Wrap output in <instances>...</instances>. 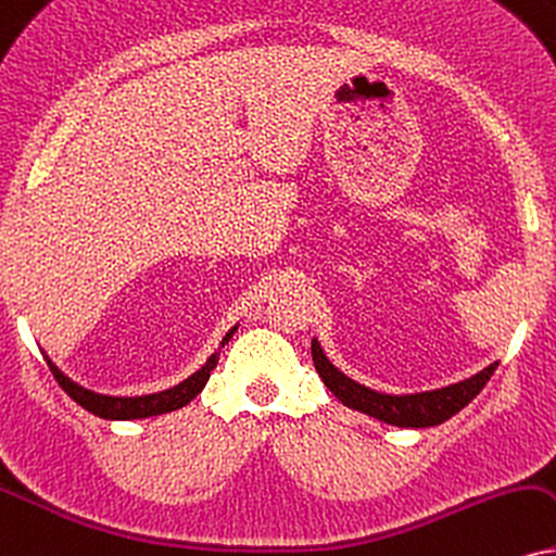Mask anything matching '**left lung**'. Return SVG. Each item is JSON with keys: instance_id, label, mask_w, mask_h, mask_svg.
Listing matches in <instances>:
<instances>
[{"instance_id": "left-lung-1", "label": "left lung", "mask_w": 556, "mask_h": 556, "mask_svg": "<svg viewBox=\"0 0 556 556\" xmlns=\"http://www.w3.org/2000/svg\"><path fill=\"white\" fill-rule=\"evenodd\" d=\"M312 361L319 379L325 381V387L330 389L345 407L358 409L363 415H371L381 422L400 425V428H433V425L445 422L482 392L484 383L490 381V376L495 374L497 368V363H492V366L475 374L471 379L451 383V387L443 389H433V392L383 394L363 387V383L353 381L351 376L342 374L340 368H334L325 351H321L317 338L312 340Z\"/></svg>"}]
</instances>
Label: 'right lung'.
<instances>
[{
    "label": "right lung",
    "mask_w": 556,
    "mask_h": 556,
    "mask_svg": "<svg viewBox=\"0 0 556 556\" xmlns=\"http://www.w3.org/2000/svg\"><path fill=\"white\" fill-rule=\"evenodd\" d=\"M235 332L237 327H231V330L226 332V338L222 340V345H226ZM216 361H218V353L211 355V358L205 361V366L198 368L193 376H188V379L180 381L173 389H164V392L141 394V396H111V394H98L92 392V389L79 387L77 381H72L66 374H61L56 363L46 355L48 368H51L53 379L59 381V387L64 389V392L72 396L79 407H85L87 413L98 417H105V420H141V417L164 415V413H173V409L185 407V404L195 400V396L203 392L205 381H208L211 371L216 368Z\"/></svg>",
    "instance_id": "add662e5"
}]
</instances>
